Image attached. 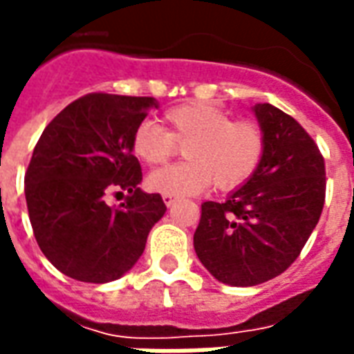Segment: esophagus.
<instances>
[{"instance_id": "esophagus-1", "label": "esophagus", "mask_w": 354, "mask_h": 354, "mask_svg": "<svg viewBox=\"0 0 354 354\" xmlns=\"http://www.w3.org/2000/svg\"><path fill=\"white\" fill-rule=\"evenodd\" d=\"M163 203L167 204V206H172V204L176 203V197H174V195H163Z\"/></svg>"}]
</instances>
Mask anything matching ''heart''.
Here are the masks:
<instances>
[{"label":"heart","instance_id":"b5f03b06","mask_svg":"<svg viewBox=\"0 0 354 354\" xmlns=\"http://www.w3.org/2000/svg\"><path fill=\"white\" fill-rule=\"evenodd\" d=\"M165 129L151 122L137 125L131 151L146 165H161L184 144L187 161L151 172L146 184L163 195H195L214 182L229 191L245 184L266 153L264 129L253 120H232L230 112L204 101L170 106Z\"/></svg>","mask_w":354,"mask_h":354}]
</instances>
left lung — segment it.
Wrapping results in <instances>:
<instances>
[{
    "label": "left lung",
    "instance_id": "obj_1",
    "mask_svg": "<svg viewBox=\"0 0 354 354\" xmlns=\"http://www.w3.org/2000/svg\"><path fill=\"white\" fill-rule=\"evenodd\" d=\"M266 153L248 184L223 203L206 201L193 245L221 283L251 287L283 274L319 223L326 195L324 157L295 118L255 104Z\"/></svg>",
    "mask_w": 354,
    "mask_h": 354
}]
</instances>
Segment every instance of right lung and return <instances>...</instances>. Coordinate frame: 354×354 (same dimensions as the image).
<instances>
[{
    "label": "right lung",
    "mask_w": 354,
    "mask_h": 354,
    "mask_svg": "<svg viewBox=\"0 0 354 354\" xmlns=\"http://www.w3.org/2000/svg\"><path fill=\"white\" fill-rule=\"evenodd\" d=\"M153 97L88 93L67 104L33 148L24 176L31 229L57 270L77 281L106 283L133 268L167 206L144 193L131 151ZM127 192L109 207V194Z\"/></svg>",
    "instance_id": "obj_1"
}]
</instances>
